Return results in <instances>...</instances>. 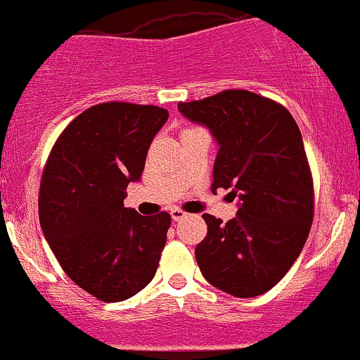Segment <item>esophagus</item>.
Listing matches in <instances>:
<instances>
[{
  "mask_svg": "<svg viewBox=\"0 0 360 360\" xmlns=\"http://www.w3.org/2000/svg\"><path fill=\"white\" fill-rule=\"evenodd\" d=\"M186 216H188V214L184 212V210L177 209V207H176V209L170 210V217H172L174 221H181V219H184V217H186Z\"/></svg>",
  "mask_w": 360,
  "mask_h": 360,
  "instance_id": "1",
  "label": "esophagus"
}]
</instances>
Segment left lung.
Returning <instances> with one entry per match:
<instances>
[{
    "mask_svg": "<svg viewBox=\"0 0 360 360\" xmlns=\"http://www.w3.org/2000/svg\"><path fill=\"white\" fill-rule=\"evenodd\" d=\"M207 127L219 151L212 190L238 197L226 224L203 214L207 237L195 249L209 284L237 297L270 291L300 256L314 221V183L303 137L291 112L248 90L179 103Z\"/></svg>",
    "mask_w": 360,
    "mask_h": 360,
    "instance_id": "obj_1",
    "label": "left lung"
}]
</instances>
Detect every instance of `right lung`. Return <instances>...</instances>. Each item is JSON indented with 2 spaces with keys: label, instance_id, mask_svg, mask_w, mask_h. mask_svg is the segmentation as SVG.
I'll return each mask as SVG.
<instances>
[{
  "label": "right lung",
  "instance_id": "add662e5",
  "mask_svg": "<svg viewBox=\"0 0 360 360\" xmlns=\"http://www.w3.org/2000/svg\"><path fill=\"white\" fill-rule=\"evenodd\" d=\"M169 111L104 103L76 116L57 139L39 186V224L68 277L101 301H123L155 277L170 216L123 205L143 176Z\"/></svg>",
  "mask_w": 360,
  "mask_h": 360
}]
</instances>
